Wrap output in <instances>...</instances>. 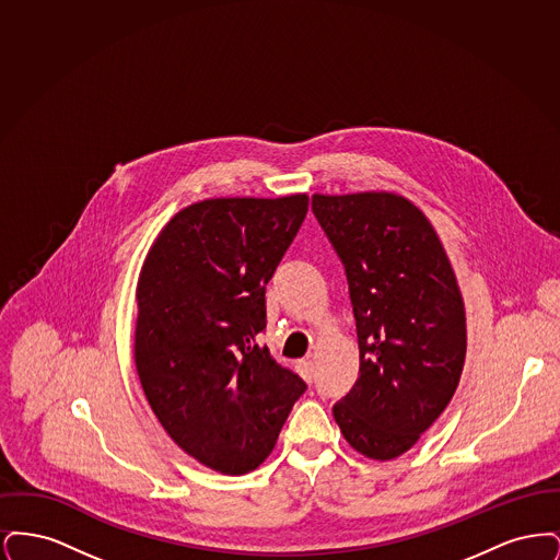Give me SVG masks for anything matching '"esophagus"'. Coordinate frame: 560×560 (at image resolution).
Instances as JSON below:
<instances>
[{
	"mask_svg": "<svg viewBox=\"0 0 560 560\" xmlns=\"http://www.w3.org/2000/svg\"><path fill=\"white\" fill-rule=\"evenodd\" d=\"M295 370H298V373H300L306 382H313V361L302 359V361L295 363Z\"/></svg>",
	"mask_w": 560,
	"mask_h": 560,
	"instance_id": "obj_1",
	"label": "esophagus"
}]
</instances>
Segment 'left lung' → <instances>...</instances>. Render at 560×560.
<instances>
[{
	"label": "left lung",
	"mask_w": 560,
	"mask_h": 560,
	"mask_svg": "<svg viewBox=\"0 0 560 560\" xmlns=\"http://www.w3.org/2000/svg\"><path fill=\"white\" fill-rule=\"evenodd\" d=\"M347 272L359 377L334 405L350 447L393 459L436 422L466 357V313L427 215L395 192L313 195Z\"/></svg>",
	"instance_id": "8db88e82"
}]
</instances>
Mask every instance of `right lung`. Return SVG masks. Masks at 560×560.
Wrapping results in <instances>:
<instances>
[{
    "label": "right lung",
    "mask_w": 560,
    "mask_h": 560,
    "mask_svg": "<svg viewBox=\"0 0 560 560\" xmlns=\"http://www.w3.org/2000/svg\"><path fill=\"white\" fill-rule=\"evenodd\" d=\"M308 212V195L206 199L176 213L138 279L133 361L174 443L222 475L267 459L304 380L260 336L267 283Z\"/></svg>",
    "instance_id": "1"
}]
</instances>
